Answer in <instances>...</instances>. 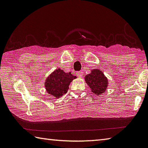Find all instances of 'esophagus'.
<instances>
[{
	"label": "esophagus",
	"mask_w": 148,
	"mask_h": 148,
	"mask_svg": "<svg viewBox=\"0 0 148 148\" xmlns=\"http://www.w3.org/2000/svg\"><path fill=\"white\" fill-rule=\"evenodd\" d=\"M76 74H77V76H78L79 77H81L82 76V75H83V74H82V72H77Z\"/></svg>",
	"instance_id": "esophagus-1"
}]
</instances>
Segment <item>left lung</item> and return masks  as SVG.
I'll return each instance as SVG.
<instances>
[{
	"instance_id": "obj_1",
	"label": "left lung",
	"mask_w": 148,
	"mask_h": 148,
	"mask_svg": "<svg viewBox=\"0 0 148 148\" xmlns=\"http://www.w3.org/2000/svg\"><path fill=\"white\" fill-rule=\"evenodd\" d=\"M85 81L89 88L91 89L92 93L97 95L104 93L108 85L107 77L99 69H92L91 73L85 77Z\"/></svg>"
}]
</instances>
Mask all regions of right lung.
<instances>
[{"label": "right lung", "instance_id": "right-lung-1", "mask_svg": "<svg viewBox=\"0 0 148 148\" xmlns=\"http://www.w3.org/2000/svg\"><path fill=\"white\" fill-rule=\"evenodd\" d=\"M76 77L71 72L66 73L61 69H57L50 74L45 82V87L47 93L58 99L63 96L69 90L70 84Z\"/></svg>", "mask_w": 148, "mask_h": 148}]
</instances>
